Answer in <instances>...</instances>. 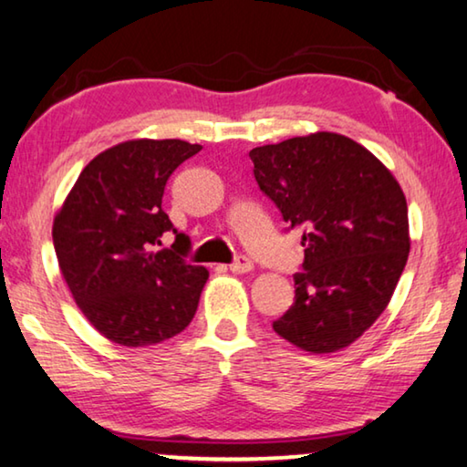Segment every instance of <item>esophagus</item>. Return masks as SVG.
Masks as SVG:
<instances>
[{"instance_id": "obj_1", "label": "esophagus", "mask_w": 467, "mask_h": 467, "mask_svg": "<svg viewBox=\"0 0 467 467\" xmlns=\"http://www.w3.org/2000/svg\"><path fill=\"white\" fill-rule=\"evenodd\" d=\"M229 269L234 271V274H248V271H253V261H250L248 256H235V261L229 265Z\"/></svg>"}]
</instances>
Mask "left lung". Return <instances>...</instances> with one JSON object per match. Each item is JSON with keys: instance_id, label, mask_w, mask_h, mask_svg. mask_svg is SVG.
<instances>
[{"instance_id": "1", "label": "left lung", "mask_w": 467, "mask_h": 467, "mask_svg": "<svg viewBox=\"0 0 467 467\" xmlns=\"http://www.w3.org/2000/svg\"><path fill=\"white\" fill-rule=\"evenodd\" d=\"M250 161L288 229H303L296 296L274 329L306 353H336L374 326L403 274L405 193L368 148L338 133L269 143Z\"/></svg>"}]
</instances>
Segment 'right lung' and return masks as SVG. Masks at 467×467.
I'll return each instance as SVG.
<instances>
[{
    "label": "right lung",
    "mask_w": 467,
    "mask_h": 467,
    "mask_svg": "<svg viewBox=\"0 0 467 467\" xmlns=\"http://www.w3.org/2000/svg\"><path fill=\"white\" fill-rule=\"evenodd\" d=\"M202 146L182 140H131L81 171L54 219V248L75 303L120 347H148L190 326L209 271L185 261L188 238L162 211L173 171ZM176 234L183 251L158 250Z\"/></svg>",
    "instance_id": "right-lung-1"
}]
</instances>
